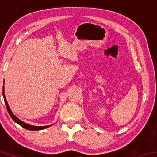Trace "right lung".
<instances>
[{
	"instance_id": "obj_1",
	"label": "right lung",
	"mask_w": 157,
	"mask_h": 157,
	"mask_svg": "<svg viewBox=\"0 0 157 157\" xmlns=\"http://www.w3.org/2000/svg\"><path fill=\"white\" fill-rule=\"evenodd\" d=\"M2 95H3V98H4V101H5V106H6V108H7V111H8V113L10 114V116H11V118L13 119V121H14L15 123H18V124H20V125L23 127V128H25L26 129L28 130H33V131H34V130H41V129H46L47 128V127H50V125L48 126H42V127H39V126H32V125H30V124H26L25 123H23V121H20L19 119H18V118H17L14 114H13V113L12 112L11 109H10V107H9V105L8 104H7V102L6 100V98H5V94H4V88L2 89Z\"/></svg>"
}]
</instances>
